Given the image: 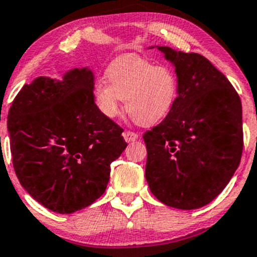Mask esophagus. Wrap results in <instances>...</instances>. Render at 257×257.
<instances>
[{
	"label": "esophagus",
	"instance_id": "34e87169",
	"mask_svg": "<svg viewBox=\"0 0 257 257\" xmlns=\"http://www.w3.org/2000/svg\"><path fill=\"white\" fill-rule=\"evenodd\" d=\"M123 138L125 142L131 143V142H134V140H137L138 138H139V135L137 133H134V132H131V131H125L123 133Z\"/></svg>",
	"mask_w": 257,
	"mask_h": 257
}]
</instances>
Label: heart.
I'll return each instance as SVG.
<instances>
[{
    "mask_svg": "<svg viewBox=\"0 0 257 257\" xmlns=\"http://www.w3.org/2000/svg\"><path fill=\"white\" fill-rule=\"evenodd\" d=\"M107 78L94 84L98 111L107 118L119 114L124 100L126 112L142 125H152L167 117L179 94L176 73L167 66H155L138 56H124L107 68Z\"/></svg>",
    "mask_w": 257,
    "mask_h": 257,
    "instance_id": "1",
    "label": "heart"
}]
</instances>
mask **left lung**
I'll return each mask as SVG.
<instances>
[{
  "mask_svg": "<svg viewBox=\"0 0 257 257\" xmlns=\"http://www.w3.org/2000/svg\"><path fill=\"white\" fill-rule=\"evenodd\" d=\"M157 49L176 67L179 94L170 114L143 135L145 177L161 202L194 210L218 196L240 163V97L204 56Z\"/></svg>",
  "mask_w": 257,
  "mask_h": 257,
  "instance_id": "left-lung-1",
  "label": "left lung"
}]
</instances>
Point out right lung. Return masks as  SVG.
<instances>
[{
  "instance_id": "right-lung-1",
  "label": "right lung",
  "mask_w": 257,
  "mask_h": 257,
  "mask_svg": "<svg viewBox=\"0 0 257 257\" xmlns=\"http://www.w3.org/2000/svg\"><path fill=\"white\" fill-rule=\"evenodd\" d=\"M11 152L28 193L53 212L72 213L105 193L111 163L126 148L123 129L98 111L94 74L72 69L62 80L25 84L8 112Z\"/></svg>"
}]
</instances>
